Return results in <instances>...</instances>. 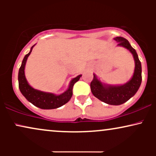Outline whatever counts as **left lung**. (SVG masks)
Here are the masks:
<instances>
[{
    "label": "left lung",
    "instance_id": "left-lung-1",
    "mask_svg": "<svg viewBox=\"0 0 156 156\" xmlns=\"http://www.w3.org/2000/svg\"><path fill=\"white\" fill-rule=\"evenodd\" d=\"M118 42V46L124 47L133 54L135 62V69L133 77L129 81L123 85L112 86L104 84L94 74L90 83L91 91L93 95L109 105H118L125 103L136 93L141 83V64L135 49L131 47L126 39L122 37L114 38Z\"/></svg>",
    "mask_w": 156,
    "mask_h": 156
}]
</instances>
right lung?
I'll list each match as a JSON object with an SVG mask.
<instances>
[{"label": "right lung", "instance_id": "1", "mask_svg": "<svg viewBox=\"0 0 156 156\" xmlns=\"http://www.w3.org/2000/svg\"><path fill=\"white\" fill-rule=\"evenodd\" d=\"M35 45V44H34ZM33 45L30 50V52L25 55L23 58L22 64L20 67L18 73V82H19V89L21 93L25 98L28 100L30 103L34 105L35 106L38 107L42 109H53L59 108L62 105L66 104L69 100L71 99L73 95V87L74 84L80 79L82 75H79L76 78L71 80L69 83V87L67 90L62 93V94H56L50 92H44L42 91L37 90L34 89L29 85L27 81L26 76H25V66H26V61L28 57L31 54Z\"/></svg>", "mask_w": 156, "mask_h": 156}]
</instances>
